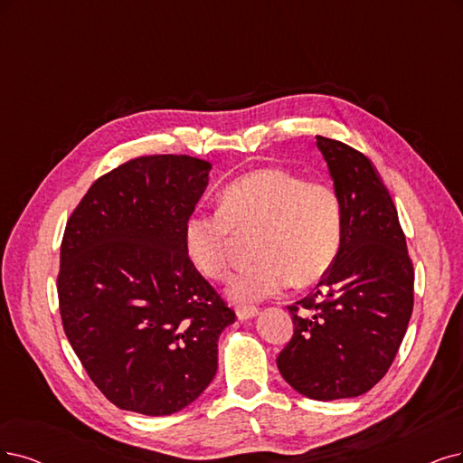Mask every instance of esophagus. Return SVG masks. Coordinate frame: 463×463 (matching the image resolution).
<instances>
[{
	"mask_svg": "<svg viewBox=\"0 0 463 463\" xmlns=\"http://www.w3.org/2000/svg\"><path fill=\"white\" fill-rule=\"evenodd\" d=\"M260 309L258 307H251V305H238L236 307V317L241 320H250L253 317H258Z\"/></svg>",
	"mask_w": 463,
	"mask_h": 463,
	"instance_id": "esophagus-1",
	"label": "esophagus"
}]
</instances>
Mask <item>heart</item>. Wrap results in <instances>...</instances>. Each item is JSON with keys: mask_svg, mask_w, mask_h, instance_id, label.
Wrapping results in <instances>:
<instances>
[{"mask_svg": "<svg viewBox=\"0 0 463 463\" xmlns=\"http://www.w3.org/2000/svg\"><path fill=\"white\" fill-rule=\"evenodd\" d=\"M258 231V261L234 275L227 296L255 303L282 294L294 282L320 280L344 241V208L326 181H305L280 167L250 171L225 186L219 210L194 213L184 222V250L208 279L227 277L234 232Z\"/></svg>", "mask_w": 463, "mask_h": 463, "instance_id": "1", "label": "heart"}]
</instances>
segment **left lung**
I'll return each instance as SVG.
<instances>
[{"label":"left lung","mask_w":463,"mask_h":463,"mask_svg":"<svg viewBox=\"0 0 463 463\" xmlns=\"http://www.w3.org/2000/svg\"><path fill=\"white\" fill-rule=\"evenodd\" d=\"M344 208V241L320 288L289 305L294 335L282 378L315 401L370 391L397 356L414 307V267L378 169L363 152L317 135Z\"/></svg>","instance_id":"obj_1"}]
</instances>
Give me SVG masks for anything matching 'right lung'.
Returning <instances> with one entry per match:
<instances>
[{"mask_svg":"<svg viewBox=\"0 0 463 463\" xmlns=\"http://www.w3.org/2000/svg\"><path fill=\"white\" fill-rule=\"evenodd\" d=\"M210 169L175 154L129 160L97 179L66 222L64 334L102 395L129 412L169 416L196 401L236 318L184 250Z\"/></svg>","mask_w":463,"mask_h":463,"instance_id":"right-lung-1","label":"right lung"}]
</instances>
